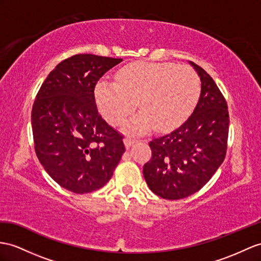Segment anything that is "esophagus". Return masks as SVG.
Here are the masks:
<instances>
[{
  "instance_id": "34e87169",
  "label": "esophagus",
  "mask_w": 261,
  "mask_h": 261,
  "mask_svg": "<svg viewBox=\"0 0 261 261\" xmlns=\"http://www.w3.org/2000/svg\"><path fill=\"white\" fill-rule=\"evenodd\" d=\"M137 142H138L137 139L128 137V136L124 138V144H125V147H126V148H129L130 146H133V145H134V144L137 143Z\"/></svg>"
}]
</instances>
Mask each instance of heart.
I'll use <instances>...</instances> for the list:
<instances>
[{"label": "heart", "mask_w": 261, "mask_h": 261, "mask_svg": "<svg viewBox=\"0 0 261 261\" xmlns=\"http://www.w3.org/2000/svg\"><path fill=\"white\" fill-rule=\"evenodd\" d=\"M200 83L185 65L136 62L117 73V82L100 81L95 97L100 112L113 125H119L135 110L142 111L126 123L135 133L169 130L185 119L198 99Z\"/></svg>", "instance_id": "b5f03b06"}]
</instances>
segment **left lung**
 <instances>
[{
	"label": "left lung",
	"mask_w": 261,
	"mask_h": 261,
	"mask_svg": "<svg viewBox=\"0 0 261 261\" xmlns=\"http://www.w3.org/2000/svg\"><path fill=\"white\" fill-rule=\"evenodd\" d=\"M201 82L200 96L192 115L180 127L149 143L151 160L143 174L149 189L176 200L198 192L225 160L229 115L218 86L204 68L193 62Z\"/></svg>",
	"instance_id": "8db88e82"
}]
</instances>
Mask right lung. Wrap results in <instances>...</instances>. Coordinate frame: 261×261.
<instances>
[{
  "mask_svg": "<svg viewBox=\"0 0 261 261\" xmlns=\"http://www.w3.org/2000/svg\"><path fill=\"white\" fill-rule=\"evenodd\" d=\"M122 59L79 54L48 74L32 109L35 152L46 173L75 194L104 187L125 151L123 136L98 114L97 81Z\"/></svg>",
  "mask_w": 261,
  "mask_h": 261,
  "instance_id": "right-lung-1",
  "label": "right lung"
}]
</instances>
